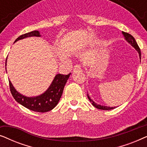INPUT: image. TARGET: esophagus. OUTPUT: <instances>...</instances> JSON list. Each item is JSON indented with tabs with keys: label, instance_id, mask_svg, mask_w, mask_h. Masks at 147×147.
<instances>
[{
	"label": "esophagus",
	"instance_id": "esophagus-1",
	"mask_svg": "<svg viewBox=\"0 0 147 147\" xmlns=\"http://www.w3.org/2000/svg\"><path fill=\"white\" fill-rule=\"evenodd\" d=\"M81 69H82L81 65H78V64H77V65H74V71H79V70H81Z\"/></svg>",
	"mask_w": 147,
	"mask_h": 147
}]
</instances>
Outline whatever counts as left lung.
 I'll use <instances>...</instances> for the list:
<instances>
[{"instance_id": "obj_1", "label": "left lung", "mask_w": 147, "mask_h": 147, "mask_svg": "<svg viewBox=\"0 0 147 147\" xmlns=\"http://www.w3.org/2000/svg\"><path fill=\"white\" fill-rule=\"evenodd\" d=\"M122 34H123L124 36V38H125V39L127 41L128 43H129L130 45H131L132 47H134L135 48L136 51H138V54H139V57H140V59H141V52H140V49L139 47H138L137 43H136V40L134 38L132 37V35H130V34L128 33H126V32H122ZM87 96L88 98V99L90 100V101L91 102V103L92 105H93L94 107H96V108H98V109L100 110H112L113 109V108H113V107H109V106H101V105H99V104H97L96 103H95L93 100H91V98H90L89 95H88V94H87Z\"/></svg>"}]
</instances>
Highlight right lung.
Segmentation results:
<instances>
[{
    "instance_id": "add662e5",
    "label": "right lung",
    "mask_w": 147,
    "mask_h": 147,
    "mask_svg": "<svg viewBox=\"0 0 147 147\" xmlns=\"http://www.w3.org/2000/svg\"><path fill=\"white\" fill-rule=\"evenodd\" d=\"M33 36L40 37L41 35L38 31H31L19 36L15 42L24 38L33 37ZM6 64H7V59H6ZM70 74H67V75H63V74L56 75L53 82L47 90V91L41 95L36 96V97L29 98L23 96L15 89L13 84L9 80L10 90L16 101L21 104L24 107L35 112H46L53 109L57 106L61 97L64 86Z\"/></svg>"
}]
</instances>
